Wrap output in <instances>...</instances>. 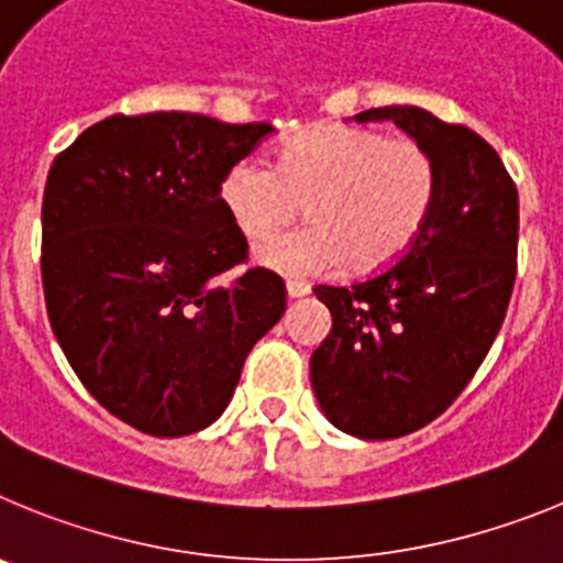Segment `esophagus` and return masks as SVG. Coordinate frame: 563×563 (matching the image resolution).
Here are the masks:
<instances>
[{"label":"esophagus","instance_id":"34e87169","mask_svg":"<svg viewBox=\"0 0 563 563\" xmlns=\"http://www.w3.org/2000/svg\"><path fill=\"white\" fill-rule=\"evenodd\" d=\"M310 292V285L307 282H298V278H287V296L290 298H301Z\"/></svg>","mask_w":563,"mask_h":563}]
</instances>
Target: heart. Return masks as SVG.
<instances>
[{
  "mask_svg": "<svg viewBox=\"0 0 563 563\" xmlns=\"http://www.w3.org/2000/svg\"><path fill=\"white\" fill-rule=\"evenodd\" d=\"M440 194V166L426 143L380 129L321 123L292 134L276 166L258 154L233 163L220 197L251 242L289 224L305 205L312 227L267 240L258 262L287 276L389 267L417 242Z\"/></svg>",
  "mask_w": 563,
  "mask_h": 563,
  "instance_id": "1",
  "label": "heart"
}]
</instances>
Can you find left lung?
Segmentation results:
<instances>
[{"instance_id":"left-lung-1","label":"left lung","mask_w":563,"mask_h":563,"mask_svg":"<svg viewBox=\"0 0 563 563\" xmlns=\"http://www.w3.org/2000/svg\"><path fill=\"white\" fill-rule=\"evenodd\" d=\"M440 166L434 211L415 245L350 287L316 285L332 330L310 377L335 429L395 440L429 426L462 395L494 346L516 282L519 191L485 137L426 109L380 107Z\"/></svg>"}]
</instances>
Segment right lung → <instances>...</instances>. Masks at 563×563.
<instances>
[{
  "instance_id": "obj_1",
  "label": "right lung",
  "mask_w": 563,
  "mask_h": 563,
  "mask_svg": "<svg viewBox=\"0 0 563 563\" xmlns=\"http://www.w3.org/2000/svg\"><path fill=\"white\" fill-rule=\"evenodd\" d=\"M276 129L206 114H112L58 152L42 200L49 327L109 415L152 437L211 426L285 282L247 265L228 168ZM229 282L225 283L224 278Z\"/></svg>"
}]
</instances>
